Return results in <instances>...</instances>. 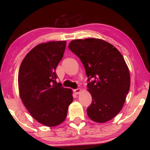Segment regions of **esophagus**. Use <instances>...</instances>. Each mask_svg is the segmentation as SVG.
Segmentation results:
<instances>
[{
	"instance_id": "obj_1",
	"label": "esophagus",
	"mask_w": 150,
	"mask_h": 150,
	"mask_svg": "<svg viewBox=\"0 0 150 150\" xmlns=\"http://www.w3.org/2000/svg\"><path fill=\"white\" fill-rule=\"evenodd\" d=\"M73 92H74L76 95H78V94H79L81 92V88H77V89H74L73 90Z\"/></svg>"
}]
</instances>
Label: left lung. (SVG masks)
I'll list each match as a JSON object with an SVG mask.
<instances>
[{
  "mask_svg": "<svg viewBox=\"0 0 150 150\" xmlns=\"http://www.w3.org/2000/svg\"><path fill=\"white\" fill-rule=\"evenodd\" d=\"M69 49L79 57L86 74L92 103L87 112L93 121L105 123L120 112L130 87V76L120 52L98 38L72 40Z\"/></svg>",
  "mask_w": 150,
  "mask_h": 150,
  "instance_id": "8db88e82",
  "label": "left lung"
}]
</instances>
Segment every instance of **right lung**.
Segmentation results:
<instances>
[{"instance_id":"right-lung-1","label":"right lung","mask_w":150,"mask_h":150,"mask_svg":"<svg viewBox=\"0 0 150 150\" xmlns=\"http://www.w3.org/2000/svg\"><path fill=\"white\" fill-rule=\"evenodd\" d=\"M66 41H52L37 45L28 53L20 65L18 88L20 98L29 113L48 127L65 120L73 91L56 82L58 63L65 52Z\"/></svg>"}]
</instances>
